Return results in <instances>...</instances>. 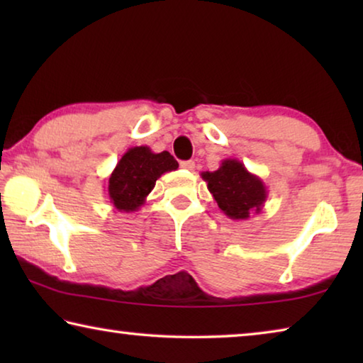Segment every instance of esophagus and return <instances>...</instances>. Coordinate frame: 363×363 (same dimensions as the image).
<instances>
[{
	"mask_svg": "<svg viewBox=\"0 0 363 363\" xmlns=\"http://www.w3.org/2000/svg\"><path fill=\"white\" fill-rule=\"evenodd\" d=\"M181 168L187 169V171H194L195 162H192V160H187V162H181Z\"/></svg>",
	"mask_w": 363,
	"mask_h": 363,
	"instance_id": "obj_1",
	"label": "esophagus"
}]
</instances>
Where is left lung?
I'll return each instance as SVG.
<instances>
[{
  "label": "left lung",
  "instance_id": "left-lung-1",
  "mask_svg": "<svg viewBox=\"0 0 363 363\" xmlns=\"http://www.w3.org/2000/svg\"><path fill=\"white\" fill-rule=\"evenodd\" d=\"M201 177L220 211L233 220H247L253 213H261L267 200L266 184L237 158L223 160L216 171H205Z\"/></svg>",
  "mask_w": 363,
  "mask_h": 363
}]
</instances>
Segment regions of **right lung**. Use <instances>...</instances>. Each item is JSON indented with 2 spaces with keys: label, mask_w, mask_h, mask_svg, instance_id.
<instances>
[{
  "label": "right lung",
  "mask_w": 363,
  "mask_h": 363,
  "mask_svg": "<svg viewBox=\"0 0 363 363\" xmlns=\"http://www.w3.org/2000/svg\"><path fill=\"white\" fill-rule=\"evenodd\" d=\"M177 167L174 157L167 150L155 153L147 145L131 147L108 177V199L118 211H138L155 187L158 177L176 171Z\"/></svg>",
  "instance_id": "obj_1"
}]
</instances>
